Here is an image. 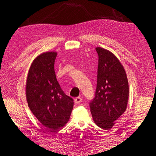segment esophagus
<instances>
[{"mask_svg": "<svg viewBox=\"0 0 156 156\" xmlns=\"http://www.w3.org/2000/svg\"><path fill=\"white\" fill-rule=\"evenodd\" d=\"M82 97H78L74 99V102H75L76 104H80V102H81V101H82Z\"/></svg>", "mask_w": 156, "mask_h": 156, "instance_id": "34e87169", "label": "esophagus"}]
</instances>
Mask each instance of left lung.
<instances>
[{
    "label": "left lung",
    "mask_w": 156,
    "mask_h": 156,
    "mask_svg": "<svg viewBox=\"0 0 156 156\" xmlns=\"http://www.w3.org/2000/svg\"><path fill=\"white\" fill-rule=\"evenodd\" d=\"M98 55L97 84L90 112L99 127L109 130L127 107L129 83L123 66L108 49L95 48Z\"/></svg>",
    "instance_id": "1"
}]
</instances>
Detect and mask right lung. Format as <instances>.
Returning a JSON list of instances; mask_svg holds the SVG:
<instances>
[{"label":"right lung","instance_id":"1","mask_svg":"<svg viewBox=\"0 0 156 156\" xmlns=\"http://www.w3.org/2000/svg\"><path fill=\"white\" fill-rule=\"evenodd\" d=\"M56 51L37 56L29 69L25 85L26 98L32 113L52 131L66 125L74 106L73 99L64 94L56 78Z\"/></svg>","mask_w":156,"mask_h":156}]
</instances>
